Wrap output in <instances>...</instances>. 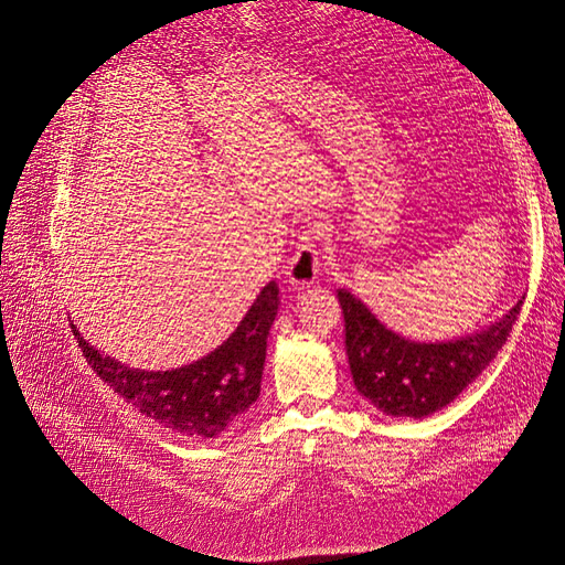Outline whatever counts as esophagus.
Here are the masks:
<instances>
[{
  "mask_svg": "<svg viewBox=\"0 0 565 565\" xmlns=\"http://www.w3.org/2000/svg\"><path fill=\"white\" fill-rule=\"evenodd\" d=\"M320 235L322 226L316 224L309 231H301L299 245L287 266V280L295 289L311 287L318 280V273L322 268V252H320Z\"/></svg>",
  "mask_w": 565,
  "mask_h": 565,
  "instance_id": "34e87169",
  "label": "esophagus"
}]
</instances>
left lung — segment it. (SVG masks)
<instances>
[{"label":"left lung","mask_w":565,"mask_h":565,"mask_svg":"<svg viewBox=\"0 0 565 565\" xmlns=\"http://www.w3.org/2000/svg\"><path fill=\"white\" fill-rule=\"evenodd\" d=\"M355 388L391 417H426L452 403L481 374L514 328L523 299L488 330L419 344L386 330L347 289L337 292Z\"/></svg>","instance_id":"1"}]
</instances>
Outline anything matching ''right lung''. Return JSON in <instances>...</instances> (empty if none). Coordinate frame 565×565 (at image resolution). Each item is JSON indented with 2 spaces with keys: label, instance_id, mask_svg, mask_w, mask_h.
Returning a JSON list of instances; mask_svg holds the SVG:
<instances>
[{
  "label": "right lung",
  "instance_id": "right-lung-1",
  "mask_svg": "<svg viewBox=\"0 0 565 565\" xmlns=\"http://www.w3.org/2000/svg\"><path fill=\"white\" fill-rule=\"evenodd\" d=\"M276 313L278 285L270 280L224 344L193 365L167 372L131 370L89 347L75 324L73 332L92 370L134 409L183 436L214 438L259 398Z\"/></svg>",
  "mask_w": 565,
  "mask_h": 565
}]
</instances>
